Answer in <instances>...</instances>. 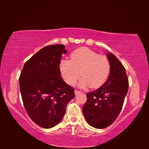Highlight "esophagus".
<instances>
[{
  "label": "esophagus",
  "mask_w": 149,
  "mask_h": 149,
  "mask_svg": "<svg viewBox=\"0 0 149 149\" xmlns=\"http://www.w3.org/2000/svg\"><path fill=\"white\" fill-rule=\"evenodd\" d=\"M81 93V91H80L77 90V89H75V90H74V93H75V95L79 94V93Z\"/></svg>",
  "instance_id": "34e87169"
}]
</instances>
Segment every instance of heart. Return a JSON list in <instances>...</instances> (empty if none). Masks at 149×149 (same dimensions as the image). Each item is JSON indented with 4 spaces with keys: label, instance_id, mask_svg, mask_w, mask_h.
I'll return each instance as SVG.
<instances>
[{
    "label": "heart",
    "instance_id": "b5f03b06",
    "mask_svg": "<svg viewBox=\"0 0 149 149\" xmlns=\"http://www.w3.org/2000/svg\"><path fill=\"white\" fill-rule=\"evenodd\" d=\"M60 68L63 78L68 84L74 85L81 74L83 77L79 81V86L88 85L91 88H96L104 83L111 65L105 56L83 47L72 53L70 60H62Z\"/></svg>",
    "mask_w": 149,
    "mask_h": 149
}]
</instances>
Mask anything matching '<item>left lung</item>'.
<instances>
[{
  "instance_id": "8db88e82",
  "label": "left lung",
  "mask_w": 149,
  "mask_h": 149,
  "mask_svg": "<svg viewBox=\"0 0 149 149\" xmlns=\"http://www.w3.org/2000/svg\"><path fill=\"white\" fill-rule=\"evenodd\" d=\"M111 70L109 79L96 90L87 93L83 113L89 125L97 129L111 125L119 116L127 95L129 81L125 68L117 57L108 54Z\"/></svg>"
}]
</instances>
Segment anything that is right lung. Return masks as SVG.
Returning <instances> with one entry per match:
<instances>
[{
	"label": "right lung",
	"instance_id": "right-lung-1",
	"mask_svg": "<svg viewBox=\"0 0 149 149\" xmlns=\"http://www.w3.org/2000/svg\"><path fill=\"white\" fill-rule=\"evenodd\" d=\"M63 45H48L30 58L19 76L22 101L28 116L43 128L54 127L66 113L74 89L61 77L60 64L66 54Z\"/></svg>",
	"mask_w": 149,
	"mask_h": 149
}]
</instances>
